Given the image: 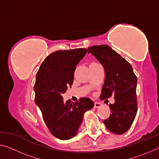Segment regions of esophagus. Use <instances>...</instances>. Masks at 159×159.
Segmentation results:
<instances>
[{
  "label": "esophagus",
  "instance_id": "esophagus-1",
  "mask_svg": "<svg viewBox=\"0 0 159 159\" xmlns=\"http://www.w3.org/2000/svg\"><path fill=\"white\" fill-rule=\"evenodd\" d=\"M102 106V104L101 103L95 102V105H94V107H95V108H99V107H101Z\"/></svg>",
  "mask_w": 159,
  "mask_h": 159
}]
</instances>
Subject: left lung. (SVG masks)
I'll return each instance as SVG.
<instances>
[{
    "instance_id": "obj_1",
    "label": "left lung",
    "mask_w": 159,
    "mask_h": 159,
    "mask_svg": "<svg viewBox=\"0 0 159 159\" xmlns=\"http://www.w3.org/2000/svg\"><path fill=\"white\" fill-rule=\"evenodd\" d=\"M104 67L105 73L101 99L114 96L115 102L109 104L111 114L104 120L106 127L116 134L129 130L138 111L136 97L137 77L128 61L107 45L88 48Z\"/></svg>"
}]
</instances>
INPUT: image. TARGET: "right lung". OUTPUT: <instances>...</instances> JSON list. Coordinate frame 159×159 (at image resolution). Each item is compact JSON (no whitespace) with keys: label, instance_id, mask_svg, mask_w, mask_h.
I'll list each match as a JSON object with an SVG mask.
<instances>
[{"label":"right lung","instance_id":"add662e5","mask_svg":"<svg viewBox=\"0 0 159 159\" xmlns=\"http://www.w3.org/2000/svg\"><path fill=\"white\" fill-rule=\"evenodd\" d=\"M86 53L85 48L56 51L45 59L36 74L35 103L50 133L62 140L76 135L85 112L94 107L90 98L64 102L62 97L73 84L77 64Z\"/></svg>","mask_w":159,"mask_h":159}]
</instances>
